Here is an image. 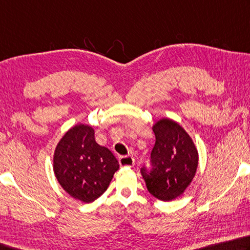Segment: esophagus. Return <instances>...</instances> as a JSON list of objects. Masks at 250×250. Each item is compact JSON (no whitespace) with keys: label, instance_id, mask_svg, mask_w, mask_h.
Returning a JSON list of instances; mask_svg holds the SVG:
<instances>
[{"label":"esophagus","instance_id":"34e87169","mask_svg":"<svg viewBox=\"0 0 250 250\" xmlns=\"http://www.w3.org/2000/svg\"><path fill=\"white\" fill-rule=\"evenodd\" d=\"M134 158L132 156H120L119 157V164L121 166H126V167H133L134 165Z\"/></svg>","mask_w":250,"mask_h":250}]
</instances>
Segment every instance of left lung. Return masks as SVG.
I'll return each instance as SVG.
<instances>
[{
	"instance_id": "8db88e82",
	"label": "left lung",
	"mask_w": 250,
	"mask_h": 250,
	"mask_svg": "<svg viewBox=\"0 0 250 250\" xmlns=\"http://www.w3.org/2000/svg\"><path fill=\"white\" fill-rule=\"evenodd\" d=\"M155 145L151 153L152 170L141 169L148 192L161 201L183 196L197 172L196 144L178 122L162 118L152 126Z\"/></svg>"
}]
</instances>
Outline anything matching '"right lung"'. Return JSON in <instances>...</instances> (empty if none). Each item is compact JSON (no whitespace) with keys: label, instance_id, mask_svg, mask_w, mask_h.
<instances>
[{"label":"right lung","instance_id":"obj_1","mask_svg":"<svg viewBox=\"0 0 250 250\" xmlns=\"http://www.w3.org/2000/svg\"><path fill=\"white\" fill-rule=\"evenodd\" d=\"M118 169L117 158L96 142L92 125L72 126L54 149L53 171L58 183L72 198L84 203L101 197Z\"/></svg>","mask_w":250,"mask_h":250}]
</instances>
